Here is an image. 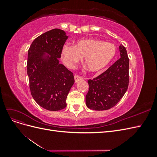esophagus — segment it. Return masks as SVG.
Listing matches in <instances>:
<instances>
[{"mask_svg": "<svg viewBox=\"0 0 157 157\" xmlns=\"http://www.w3.org/2000/svg\"><path fill=\"white\" fill-rule=\"evenodd\" d=\"M82 79H83V78L81 77H80V76H78V75H75V83L78 82L79 80H81Z\"/></svg>", "mask_w": 157, "mask_h": 157, "instance_id": "obj_1", "label": "esophagus"}]
</instances>
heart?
Returning a JSON list of instances; mask_svg holds the SVG:
<instances>
[{
	"label": "heart",
	"instance_id": "b5f03b06",
	"mask_svg": "<svg viewBox=\"0 0 157 157\" xmlns=\"http://www.w3.org/2000/svg\"><path fill=\"white\" fill-rule=\"evenodd\" d=\"M117 54L115 44L103 40L86 39L77 41L73 46L65 45L61 50V58L65 64L73 68L81 58L90 72L96 73L110 63Z\"/></svg>",
	"mask_w": 157,
	"mask_h": 157
}]
</instances>
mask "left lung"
Instances as JSON below:
<instances>
[{"label":"left lung","mask_w":157,"mask_h":157,"mask_svg":"<svg viewBox=\"0 0 157 157\" xmlns=\"http://www.w3.org/2000/svg\"><path fill=\"white\" fill-rule=\"evenodd\" d=\"M121 58L96 78L88 80L86 104L96 111L107 110L121 100L129 83V59L125 47L119 46Z\"/></svg>","instance_id":"8db88e82"}]
</instances>
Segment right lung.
Returning a JSON list of instances; mask_svg holds the SVG:
<instances>
[{
	"label": "right lung",
	"instance_id": "1",
	"mask_svg": "<svg viewBox=\"0 0 157 157\" xmlns=\"http://www.w3.org/2000/svg\"><path fill=\"white\" fill-rule=\"evenodd\" d=\"M67 39L64 31L52 29L36 38L28 50L27 70L31 95L40 107L48 111L65 108L75 82L73 73L59 61Z\"/></svg>",
	"mask_w": 157,
	"mask_h": 157
}]
</instances>
